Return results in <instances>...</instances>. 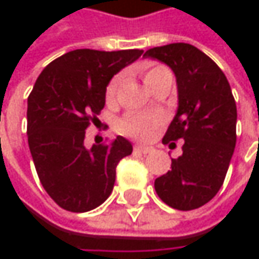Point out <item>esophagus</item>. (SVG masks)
<instances>
[{"label":"esophagus","instance_id":"34e87169","mask_svg":"<svg viewBox=\"0 0 259 259\" xmlns=\"http://www.w3.org/2000/svg\"><path fill=\"white\" fill-rule=\"evenodd\" d=\"M135 151H138V153H142V154H147V153H150V151H151V148H150V147H147V145L136 144V145H135Z\"/></svg>","mask_w":259,"mask_h":259}]
</instances>
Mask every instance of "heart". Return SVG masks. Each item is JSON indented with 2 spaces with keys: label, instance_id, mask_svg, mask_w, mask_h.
I'll return each mask as SVG.
<instances>
[{
  "label": "heart",
  "instance_id": "1",
  "mask_svg": "<svg viewBox=\"0 0 259 259\" xmlns=\"http://www.w3.org/2000/svg\"><path fill=\"white\" fill-rule=\"evenodd\" d=\"M169 73V70L163 66H151L144 72V80L147 83V87L150 88L157 79L160 78L162 75ZM123 80V75H117L111 79V82L106 87V99L108 102H112L117 90L120 87ZM159 121L154 117H147V115H127L121 123H120V129L121 132H124L126 135L135 136V138H141V139H147L150 138L154 130L157 127Z\"/></svg>",
  "mask_w": 259,
  "mask_h": 259
}]
</instances>
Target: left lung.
<instances>
[{
    "instance_id": "obj_1",
    "label": "left lung",
    "mask_w": 259,
    "mask_h": 259,
    "mask_svg": "<svg viewBox=\"0 0 259 259\" xmlns=\"http://www.w3.org/2000/svg\"><path fill=\"white\" fill-rule=\"evenodd\" d=\"M145 58L166 64L176 75L179 106L163 144L184 139L171 171L156 179L159 198L172 208L195 210L222 187L234 148L237 106L230 82L218 64L189 43L148 49Z\"/></svg>"
}]
</instances>
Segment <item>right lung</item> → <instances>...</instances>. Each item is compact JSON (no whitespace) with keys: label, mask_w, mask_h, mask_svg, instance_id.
I'll list each match as a JSON object with an SVG mask.
<instances>
[{"label":"right lung","mask_w":259,"mask_h":259,"mask_svg":"<svg viewBox=\"0 0 259 259\" xmlns=\"http://www.w3.org/2000/svg\"><path fill=\"white\" fill-rule=\"evenodd\" d=\"M144 51H70L48 64L28 97L26 135L35 171L64 210L90 211L112 193L115 168L132 154L123 136L111 145H83L85 130L106 102V87Z\"/></svg>","instance_id":"right-lung-1"}]
</instances>
